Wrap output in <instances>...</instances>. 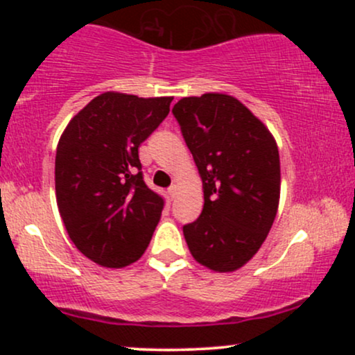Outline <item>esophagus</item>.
<instances>
[{"mask_svg":"<svg viewBox=\"0 0 355 355\" xmlns=\"http://www.w3.org/2000/svg\"><path fill=\"white\" fill-rule=\"evenodd\" d=\"M177 185H172V187H170V189H168V195H170V198H175V195H177Z\"/></svg>","mask_w":355,"mask_h":355,"instance_id":"1","label":"esophagus"}]
</instances>
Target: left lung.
I'll return each instance as SVG.
<instances>
[{"label":"left lung","mask_w":355,"mask_h":355,"mask_svg":"<svg viewBox=\"0 0 355 355\" xmlns=\"http://www.w3.org/2000/svg\"><path fill=\"white\" fill-rule=\"evenodd\" d=\"M203 183V209L183 225L202 266L237 270L257 254L277 215L280 160L274 137L234 96L205 93L172 110Z\"/></svg>","instance_id":"left-lung-1"}]
</instances>
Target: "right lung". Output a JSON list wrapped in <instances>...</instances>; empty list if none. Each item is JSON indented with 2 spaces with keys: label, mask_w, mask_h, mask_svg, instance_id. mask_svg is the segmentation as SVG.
Returning <instances> with one entry per match:
<instances>
[{
  "label": "right lung",
  "mask_w": 355,
  "mask_h": 355,
  "mask_svg": "<svg viewBox=\"0 0 355 355\" xmlns=\"http://www.w3.org/2000/svg\"><path fill=\"white\" fill-rule=\"evenodd\" d=\"M172 100L101 93L73 116L60 138V215L75 247L95 263L128 266L152 240L165 198L146 187L138 146L165 120Z\"/></svg>",
  "instance_id": "obj_1"
}]
</instances>
